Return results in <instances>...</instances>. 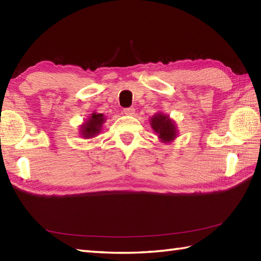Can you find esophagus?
I'll return each mask as SVG.
<instances>
[{"label":"esophagus","instance_id":"obj_1","mask_svg":"<svg viewBox=\"0 0 261 261\" xmlns=\"http://www.w3.org/2000/svg\"><path fill=\"white\" fill-rule=\"evenodd\" d=\"M123 113L126 115H134L135 114V109L134 108H126L123 110Z\"/></svg>","mask_w":261,"mask_h":261}]
</instances>
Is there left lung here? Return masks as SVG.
Segmentation results:
<instances>
[{"label":"left lung","mask_w":261,"mask_h":261,"mask_svg":"<svg viewBox=\"0 0 261 261\" xmlns=\"http://www.w3.org/2000/svg\"><path fill=\"white\" fill-rule=\"evenodd\" d=\"M150 125L152 130L156 132L160 142L169 143L173 142L178 137L177 124L170 116L163 112H158L151 116Z\"/></svg>","instance_id":"1"}]
</instances>
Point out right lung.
I'll return each mask as SVG.
<instances>
[{
	"mask_svg": "<svg viewBox=\"0 0 261 261\" xmlns=\"http://www.w3.org/2000/svg\"><path fill=\"white\" fill-rule=\"evenodd\" d=\"M105 121H107V118L103 115V113L93 112L80 125V136L83 137V139H92V138H95L101 132Z\"/></svg>",
	"mask_w": 261,
	"mask_h": 261,
	"instance_id": "right-lung-1",
	"label": "right lung"
}]
</instances>
